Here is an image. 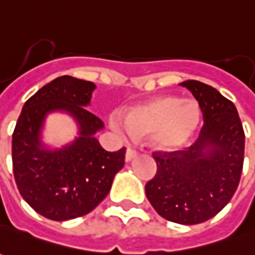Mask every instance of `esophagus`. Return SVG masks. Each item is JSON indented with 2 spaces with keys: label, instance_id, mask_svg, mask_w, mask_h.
I'll use <instances>...</instances> for the list:
<instances>
[{
  "label": "esophagus",
  "instance_id": "esophagus-1",
  "mask_svg": "<svg viewBox=\"0 0 255 255\" xmlns=\"http://www.w3.org/2000/svg\"><path fill=\"white\" fill-rule=\"evenodd\" d=\"M136 155H138L136 150L132 149V148H128L127 152H126V160H127V162H131L134 157H136Z\"/></svg>",
  "mask_w": 255,
  "mask_h": 255
}]
</instances>
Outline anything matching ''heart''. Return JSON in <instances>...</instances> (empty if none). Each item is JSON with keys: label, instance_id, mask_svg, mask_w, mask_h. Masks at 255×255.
<instances>
[{"label": "heart", "instance_id": "b5f03b06", "mask_svg": "<svg viewBox=\"0 0 255 255\" xmlns=\"http://www.w3.org/2000/svg\"><path fill=\"white\" fill-rule=\"evenodd\" d=\"M201 123V110L193 100L176 96H156L123 116V121L114 117L112 124L119 134L134 138L152 135L153 145L160 150L183 148L197 132Z\"/></svg>", "mask_w": 255, "mask_h": 255}]
</instances>
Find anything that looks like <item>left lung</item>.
<instances>
[{
  "label": "left lung",
  "mask_w": 255,
  "mask_h": 255,
  "mask_svg": "<svg viewBox=\"0 0 255 255\" xmlns=\"http://www.w3.org/2000/svg\"><path fill=\"white\" fill-rule=\"evenodd\" d=\"M204 117L198 139L186 150L155 152L157 171L146 198L170 222L197 225L221 212L237 190L244 160V131L235 105L212 86L184 81Z\"/></svg>",
  "instance_id": "1"
}]
</instances>
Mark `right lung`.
I'll return each instance as SVG.
<instances>
[{"instance_id": "obj_1", "label": "right lung", "mask_w": 255, "mask_h": 255, "mask_svg": "<svg viewBox=\"0 0 255 255\" xmlns=\"http://www.w3.org/2000/svg\"><path fill=\"white\" fill-rule=\"evenodd\" d=\"M96 85L64 75L36 92L23 106L12 135V166L20 195L51 221H69L92 212L107 197L123 169L126 149L107 152L96 139L103 121L86 107ZM68 114L78 134L61 148L41 138L48 114Z\"/></svg>"}]
</instances>
